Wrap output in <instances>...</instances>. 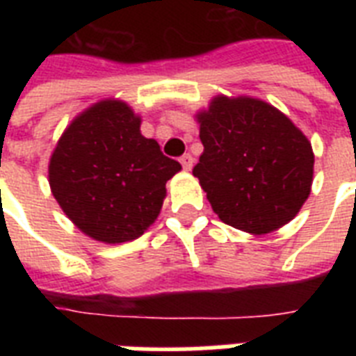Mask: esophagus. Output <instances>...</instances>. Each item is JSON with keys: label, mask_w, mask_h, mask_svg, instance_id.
I'll list each match as a JSON object with an SVG mask.
<instances>
[{"label": "esophagus", "mask_w": 356, "mask_h": 356, "mask_svg": "<svg viewBox=\"0 0 356 356\" xmlns=\"http://www.w3.org/2000/svg\"><path fill=\"white\" fill-rule=\"evenodd\" d=\"M181 164H183V168L186 170V172H190V170H192V166H194V159H192V155H190V153H184V155L181 156Z\"/></svg>", "instance_id": "34e87169"}]
</instances>
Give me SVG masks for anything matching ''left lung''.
<instances>
[{
  "mask_svg": "<svg viewBox=\"0 0 356 356\" xmlns=\"http://www.w3.org/2000/svg\"><path fill=\"white\" fill-rule=\"evenodd\" d=\"M195 118L205 149L192 173L218 218L251 234L293 220L310 194L314 153L292 120L245 96H216Z\"/></svg>",
  "mask_w": 356,
  "mask_h": 356,
  "instance_id": "8db88e82",
  "label": "left lung"
}]
</instances>
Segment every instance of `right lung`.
I'll return each instance as SVG.
<instances>
[{"mask_svg": "<svg viewBox=\"0 0 356 356\" xmlns=\"http://www.w3.org/2000/svg\"><path fill=\"white\" fill-rule=\"evenodd\" d=\"M181 164L140 133L127 103L105 99L81 113L49 159V186L75 227L105 243L131 242L155 222Z\"/></svg>", "mask_w": 356, "mask_h": 356, "instance_id": "add662e5", "label": "right lung"}]
</instances>
